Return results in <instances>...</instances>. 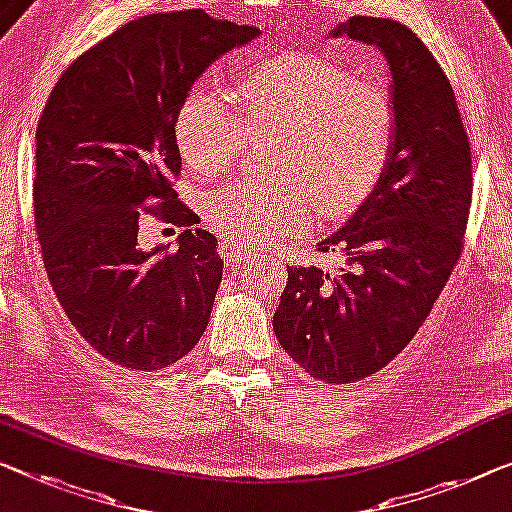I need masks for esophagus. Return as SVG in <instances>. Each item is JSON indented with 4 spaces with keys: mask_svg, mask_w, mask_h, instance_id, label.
<instances>
[{
    "mask_svg": "<svg viewBox=\"0 0 512 512\" xmlns=\"http://www.w3.org/2000/svg\"><path fill=\"white\" fill-rule=\"evenodd\" d=\"M218 250H220V257H223V262L230 264V266L239 264V262H243V264H255L257 262V257L250 255L248 250L236 241H220Z\"/></svg>",
    "mask_w": 512,
    "mask_h": 512,
    "instance_id": "obj_1",
    "label": "esophagus"
}]
</instances>
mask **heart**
I'll return each mask as SVG.
<instances>
[{"mask_svg":"<svg viewBox=\"0 0 512 512\" xmlns=\"http://www.w3.org/2000/svg\"><path fill=\"white\" fill-rule=\"evenodd\" d=\"M239 110L223 91L197 82L174 114V142L197 174L232 165L248 147L278 135L273 177L239 181L202 197L213 232L243 243L278 241L310 225L315 204L326 218L361 207L377 188L395 147L393 94L384 82L315 52H282L250 66L236 89Z\"/></svg>","mask_w":512,"mask_h":512,"instance_id":"heart-1","label":"heart"}]
</instances>
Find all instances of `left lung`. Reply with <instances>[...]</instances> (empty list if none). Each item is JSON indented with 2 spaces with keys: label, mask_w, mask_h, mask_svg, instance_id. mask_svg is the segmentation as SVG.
<instances>
[{
  "label": "left lung",
  "mask_w": 512,
  "mask_h": 512,
  "mask_svg": "<svg viewBox=\"0 0 512 512\" xmlns=\"http://www.w3.org/2000/svg\"><path fill=\"white\" fill-rule=\"evenodd\" d=\"M384 52L398 117L384 177L347 225L317 243L338 269L289 266L273 317L282 349L312 379L354 384L409 345L464 248L471 149L451 82L409 27L356 15L338 32Z\"/></svg>",
  "instance_id": "1"
}]
</instances>
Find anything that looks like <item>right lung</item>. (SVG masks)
I'll return each mask as SVG.
<instances>
[{"mask_svg":"<svg viewBox=\"0 0 512 512\" xmlns=\"http://www.w3.org/2000/svg\"><path fill=\"white\" fill-rule=\"evenodd\" d=\"M257 34L202 9L131 20L61 73L38 119L45 271L75 331L121 368H170L207 329L223 259L174 190V114L213 59ZM144 215L183 226L180 250L137 249Z\"/></svg>","mask_w":512,"mask_h":512,"instance_id":"right-lung-1","label":"right lung"}]
</instances>
